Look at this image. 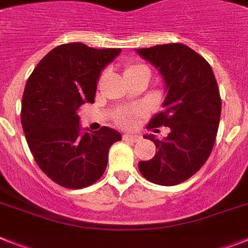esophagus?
Wrapping results in <instances>:
<instances>
[{
    "label": "esophagus",
    "instance_id": "obj_1",
    "mask_svg": "<svg viewBox=\"0 0 248 248\" xmlns=\"http://www.w3.org/2000/svg\"><path fill=\"white\" fill-rule=\"evenodd\" d=\"M123 139H124V140H128V142H138L139 139H140V137L137 136V134H134V136H133V134H124V136H123Z\"/></svg>",
    "mask_w": 248,
    "mask_h": 248
}]
</instances>
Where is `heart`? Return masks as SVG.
Listing matches in <instances>:
<instances>
[{"label": "heart", "instance_id": "1", "mask_svg": "<svg viewBox=\"0 0 248 248\" xmlns=\"http://www.w3.org/2000/svg\"><path fill=\"white\" fill-rule=\"evenodd\" d=\"M139 73H147L149 75V71L146 65L143 64H128L124 68V77H132V76H137ZM143 111L142 109H132V110H124V111L118 112L114 118L115 123L120 128L124 129H130L134 128L136 124L138 123L139 118H142Z\"/></svg>", "mask_w": 248, "mask_h": 248}]
</instances>
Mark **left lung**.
<instances>
[{"mask_svg": "<svg viewBox=\"0 0 248 248\" xmlns=\"http://www.w3.org/2000/svg\"><path fill=\"white\" fill-rule=\"evenodd\" d=\"M137 52L161 72L167 91L165 110L153 116L147 128H170L163 139L144 137L155 142L157 152L152 159L138 163L139 171L157 185H179L198 172L212 153L222 110L218 83L209 63L185 44Z\"/></svg>", "mask_w": 248, "mask_h": 248, "instance_id": "obj_1", "label": "left lung"}]
</instances>
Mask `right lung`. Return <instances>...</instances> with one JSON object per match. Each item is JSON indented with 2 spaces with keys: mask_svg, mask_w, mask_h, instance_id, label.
Listing matches in <instances>:
<instances>
[{
  "mask_svg": "<svg viewBox=\"0 0 248 248\" xmlns=\"http://www.w3.org/2000/svg\"><path fill=\"white\" fill-rule=\"evenodd\" d=\"M120 52L62 44L38 63L26 82L21 102L26 142L40 170L63 187L96 183L105 172L110 147L122 139L108 126L81 136L77 115L85 102H95L100 72Z\"/></svg>",
  "mask_w": 248,
  "mask_h": 248,
  "instance_id": "add662e5",
  "label": "right lung"
}]
</instances>
